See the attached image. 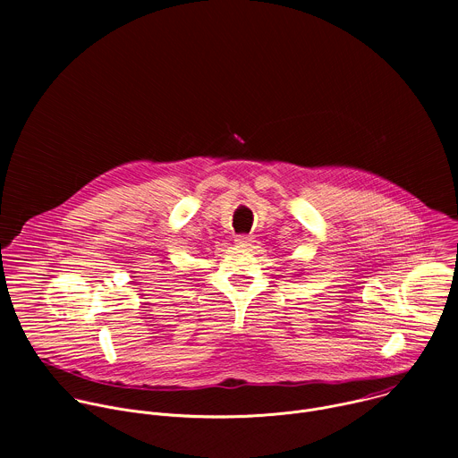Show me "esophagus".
Listing matches in <instances>:
<instances>
[{
  "mask_svg": "<svg viewBox=\"0 0 458 458\" xmlns=\"http://www.w3.org/2000/svg\"><path fill=\"white\" fill-rule=\"evenodd\" d=\"M235 242H237V244H241V246H250V244L253 242V237H251V235H244V233H242V235H237V237H235Z\"/></svg>",
  "mask_w": 458,
  "mask_h": 458,
  "instance_id": "obj_1",
  "label": "esophagus"
}]
</instances>
